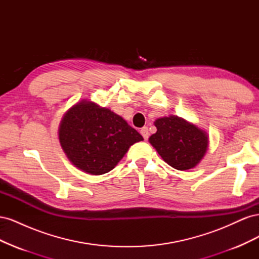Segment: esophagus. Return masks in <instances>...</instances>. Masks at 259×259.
Returning a JSON list of instances; mask_svg holds the SVG:
<instances>
[{"instance_id":"34e87169","label":"esophagus","mask_w":259,"mask_h":259,"mask_svg":"<svg viewBox=\"0 0 259 259\" xmlns=\"http://www.w3.org/2000/svg\"><path fill=\"white\" fill-rule=\"evenodd\" d=\"M140 134L143 135V137H144L145 140H147V139L149 138V130H148V127H147V126H144L142 130H140Z\"/></svg>"}]
</instances>
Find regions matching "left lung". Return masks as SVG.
<instances>
[{
  "instance_id": "obj_1",
  "label": "left lung",
  "mask_w": 259,
  "mask_h": 259,
  "mask_svg": "<svg viewBox=\"0 0 259 259\" xmlns=\"http://www.w3.org/2000/svg\"><path fill=\"white\" fill-rule=\"evenodd\" d=\"M156 133L149 143L169 166L187 170L197 166L208 147L206 133L177 115L155 120Z\"/></svg>"
}]
</instances>
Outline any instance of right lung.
Listing matches in <instances>:
<instances>
[{"mask_svg": "<svg viewBox=\"0 0 259 259\" xmlns=\"http://www.w3.org/2000/svg\"><path fill=\"white\" fill-rule=\"evenodd\" d=\"M58 135L70 162L91 175L110 171L132 145L144 140L122 116L88 100L66 112Z\"/></svg>", "mask_w": 259, "mask_h": 259, "instance_id": "obj_1", "label": "right lung"}]
</instances>
